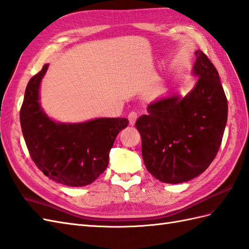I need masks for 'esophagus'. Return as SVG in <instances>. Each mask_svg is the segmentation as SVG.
Segmentation results:
<instances>
[{"label": "esophagus", "instance_id": "obj_1", "mask_svg": "<svg viewBox=\"0 0 249 249\" xmlns=\"http://www.w3.org/2000/svg\"><path fill=\"white\" fill-rule=\"evenodd\" d=\"M138 119V112L136 111H131L129 114H128V120H129V124L131 126H133L136 124V121Z\"/></svg>", "mask_w": 249, "mask_h": 249}]
</instances>
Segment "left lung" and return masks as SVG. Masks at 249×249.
I'll return each instance as SVG.
<instances>
[{"instance_id": "left-lung-1", "label": "left lung", "mask_w": 249, "mask_h": 249, "mask_svg": "<svg viewBox=\"0 0 249 249\" xmlns=\"http://www.w3.org/2000/svg\"><path fill=\"white\" fill-rule=\"evenodd\" d=\"M195 53V87L185 97L174 93L152 102L136 122L145 166L164 183L187 182L205 171L225 130L228 106L219 73L205 53Z\"/></svg>"}]
</instances>
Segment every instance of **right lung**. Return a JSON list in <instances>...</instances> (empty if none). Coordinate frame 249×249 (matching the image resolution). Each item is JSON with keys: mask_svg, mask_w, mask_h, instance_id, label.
<instances>
[{"mask_svg": "<svg viewBox=\"0 0 249 249\" xmlns=\"http://www.w3.org/2000/svg\"><path fill=\"white\" fill-rule=\"evenodd\" d=\"M48 64L34 75L25 90L20 111L22 132L31 159L42 173L56 183L81 187L105 171L109 151L125 118H99L82 123H59L44 112L40 84Z\"/></svg>", "mask_w": 249, "mask_h": 249, "instance_id": "1", "label": "right lung"}]
</instances>
